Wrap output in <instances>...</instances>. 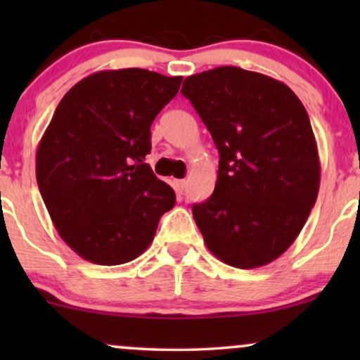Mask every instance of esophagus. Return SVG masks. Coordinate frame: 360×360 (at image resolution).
Segmentation results:
<instances>
[{"label": "esophagus", "mask_w": 360, "mask_h": 360, "mask_svg": "<svg viewBox=\"0 0 360 360\" xmlns=\"http://www.w3.org/2000/svg\"><path fill=\"white\" fill-rule=\"evenodd\" d=\"M174 186H176V191L179 194H183L184 188H186V181L184 179H177V181H174Z\"/></svg>", "instance_id": "1"}]
</instances>
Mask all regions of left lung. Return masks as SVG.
<instances>
[{
    "label": "left lung",
    "instance_id": "8db88e82",
    "mask_svg": "<svg viewBox=\"0 0 360 360\" xmlns=\"http://www.w3.org/2000/svg\"><path fill=\"white\" fill-rule=\"evenodd\" d=\"M181 93L220 154L213 194L193 206L206 247L238 269L266 266L296 240L318 196L307 110L284 82L233 65L186 77Z\"/></svg>",
    "mask_w": 360,
    "mask_h": 360
}]
</instances>
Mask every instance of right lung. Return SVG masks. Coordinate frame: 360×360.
<instances>
[{
	"label": "right lung",
	"mask_w": 360,
	"mask_h": 360,
	"mask_svg": "<svg viewBox=\"0 0 360 360\" xmlns=\"http://www.w3.org/2000/svg\"><path fill=\"white\" fill-rule=\"evenodd\" d=\"M183 77L147 69L100 71L65 93L37 148V183L53 226L100 266L139 257L176 193L157 179L150 125Z\"/></svg>",
	"instance_id": "obj_1"
}]
</instances>
